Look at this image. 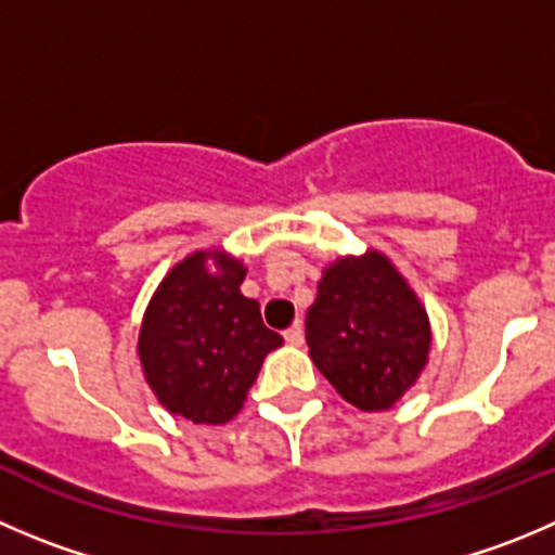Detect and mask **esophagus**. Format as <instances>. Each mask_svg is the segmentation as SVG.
<instances>
[{"mask_svg": "<svg viewBox=\"0 0 555 555\" xmlns=\"http://www.w3.org/2000/svg\"><path fill=\"white\" fill-rule=\"evenodd\" d=\"M283 337H286L288 346H302V340H305L302 326H299V324H292V326H288L286 332H283Z\"/></svg>", "mask_w": 555, "mask_h": 555, "instance_id": "obj_1", "label": "esophagus"}]
</instances>
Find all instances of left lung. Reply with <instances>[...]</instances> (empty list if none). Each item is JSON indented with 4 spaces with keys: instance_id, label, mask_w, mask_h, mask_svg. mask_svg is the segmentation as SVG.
<instances>
[{
    "instance_id": "1",
    "label": "left lung",
    "mask_w": 555,
    "mask_h": 555,
    "mask_svg": "<svg viewBox=\"0 0 555 555\" xmlns=\"http://www.w3.org/2000/svg\"><path fill=\"white\" fill-rule=\"evenodd\" d=\"M305 335L313 365L360 411H387L416 384L430 319L414 288L376 247L321 269Z\"/></svg>"
}]
</instances>
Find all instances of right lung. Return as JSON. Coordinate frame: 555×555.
Segmentation results:
<instances>
[{
  "label": "right lung",
  "instance_id": "right-lung-1",
  "mask_svg": "<svg viewBox=\"0 0 555 555\" xmlns=\"http://www.w3.org/2000/svg\"><path fill=\"white\" fill-rule=\"evenodd\" d=\"M247 267L223 247L193 250L152 294L139 332L146 384L168 414L223 425L247 400L267 353L283 346L256 299L240 292Z\"/></svg>",
  "mask_w": 555,
  "mask_h": 555
}]
</instances>
